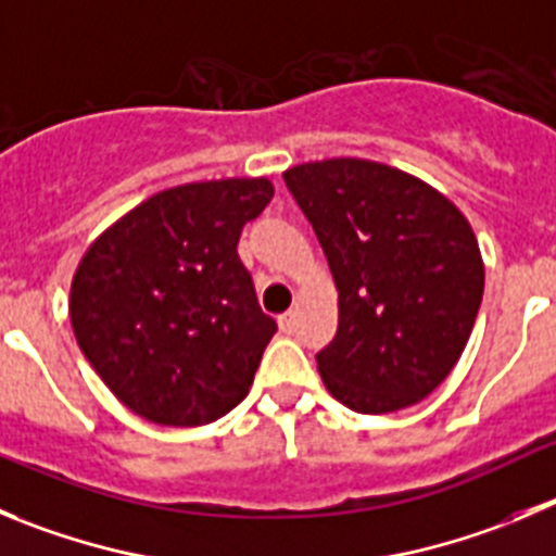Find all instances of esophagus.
Wrapping results in <instances>:
<instances>
[{
  "label": "esophagus",
  "mask_w": 556,
  "mask_h": 556,
  "mask_svg": "<svg viewBox=\"0 0 556 556\" xmlns=\"http://www.w3.org/2000/svg\"><path fill=\"white\" fill-rule=\"evenodd\" d=\"M279 329H282L285 334H290V331L295 329V313H293V309H290V313H285V315H279Z\"/></svg>",
  "instance_id": "obj_1"
}]
</instances>
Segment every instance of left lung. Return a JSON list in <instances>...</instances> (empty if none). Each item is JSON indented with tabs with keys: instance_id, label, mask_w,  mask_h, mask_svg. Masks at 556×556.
Wrapping results in <instances>:
<instances>
[{
	"instance_id": "obj_1",
	"label": "left lung",
	"mask_w": 556,
	"mask_h": 556,
	"mask_svg": "<svg viewBox=\"0 0 556 556\" xmlns=\"http://www.w3.org/2000/svg\"><path fill=\"white\" fill-rule=\"evenodd\" d=\"M282 178L340 295L334 340L315 354L326 389L359 414L428 397L464 354L482 302L485 268L466 216L378 161H313Z\"/></svg>"
}]
</instances>
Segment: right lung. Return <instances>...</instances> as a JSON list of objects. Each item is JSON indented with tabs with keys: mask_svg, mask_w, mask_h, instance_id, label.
I'll return each instance as SVG.
<instances>
[{
	"mask_svg": "<svg viewBox=\"0 0 556 556\" xmlns=\"http://www.w3.org/2000/svg\"><path fill=\"white\" fill-rule=\"evenodd\" d=\"M271 197L266 178L175 186L85 252L71 285L76 342L134 414L194 428L247 397L277 320L257 304L238 238Z\"/></svg>",
	"mask_w": 556,
	"mask_h": 556,
	"instance_id": "1",
	"label": "right lung"
}]
</instances>
